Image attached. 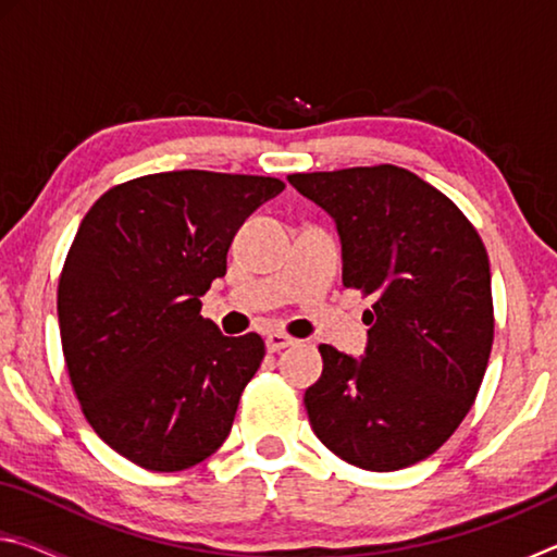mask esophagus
Here are the masks:
<instances>
[{
  "label": "esophagus",
  "instance_id": "obj_1",
  "mask_svg": "<svg viewBox=\"0 0 557 557\" xmlns=\"http://www.w3.org/2000/svg\"><path fill=\"white\" fill-rule=\"evenodd\" d=\"M292 344H295V338L287 336V334H282V332H270L265 336V346H268L270 354H277V351H282V348H287Z\"/></svg>",
  "mask_w": 557,
  "mask_h": 557
}]
</instances>
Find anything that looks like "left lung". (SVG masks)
I'll return each instance as SVG.
<instances>
[{
    "label": "left lung",
    "instance_id": "1",
    "mask_svg": "<svg viewBox=\"0 0 557 557\" xmlns=\"http://www.w3.org/2000/svg\"><path fill=\"white\" fill-rule=\"evenodd\" d=\"M332 215L344 287L371 297L366 356L322 344L305 408L336 457L369 471L422 461L474 403L494 344L492 270L455 203L408 169L379 164L289 174Z\"/></svg>",
    "mask_w": 557,
    "mask_h": 557
}]
</instances>
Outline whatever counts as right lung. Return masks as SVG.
Wrapping results in <instances>:
<instances>
[{
  "instance_id": "1",
  "label": "right lung",
  "mask_w": 557,
  "mask_h": 557,
  "mask_svg": "<svg viewBox=\"0 0 557 557\" xmlns=\"http://www.w3.org/2000/svg\"><path fill=\"white\" fill-rule=\"evenodd\" d=\"M282 188L201 169L147 174L81 221L59 280L65 369L90 428L137 467L182 471L228 437L265 342L223 336L201 297L243 221Z\"/></svg>"
}]
</instances>
